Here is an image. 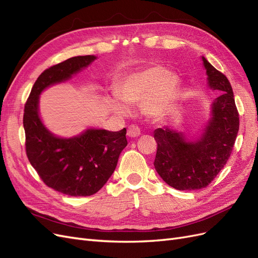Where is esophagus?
<instances>
[{"label": "esophagus", "mask_w": 258, "mask_h": 258, "mask_svg": "<svg viewBox=\"0 0 258 258\" xmlns=\"http://www.w3.org/2000/svg\"><path fill=\"white\" fill-rule=\"evenodd\" d=\"M140 135H141V131H140L139 127L135 126V124H131V126L128 127L127 136H128L129 138H137V137H139Z\"/></svg>", "instance_id": "obj_1"}]
</instances>
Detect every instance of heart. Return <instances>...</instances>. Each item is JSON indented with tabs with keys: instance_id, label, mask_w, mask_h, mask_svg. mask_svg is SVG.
Wrapping results in <instances>:
<instances>
[{
	"instance_id": "heart-1",
	"label": "heart",
	"mask_w": 258,
	"mask_h": 258,
	"mask_svg": "<svg viewBox=\"0 0 258 258\" xmlns=\"http://www.w3.org/2000/svg\"><path fill=\"white\" fill-rule=\"evenodd\" d=\"M179 87L178 77L160 66L147 68L130 74L117 88V96L127 105H141L148 118H162L172 106ZM110 106L118 115L126 116L129 111L118 100L111 99Z\"/></svg>"
}]
</instances>
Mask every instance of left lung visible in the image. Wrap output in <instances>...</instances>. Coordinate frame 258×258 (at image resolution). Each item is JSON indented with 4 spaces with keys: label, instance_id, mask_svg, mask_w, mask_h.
Listing matches in <instances>:
<instances>
[{
    "label": "left lung",
    "instance_id": "obj_1",
    "mask_svg": "<svg viewBox=\"0 0 258 258\" xmlns=\"http://www.w3.org/2000/svg\"><path fill=\"white\" fill-rule=\"evenodd\" d=\"M201 59L208 87L221 91L211 104L205 128L195 138L169 126L154 131L157 142L155 169L177 190L201 189L212 182L230 157L239 131V114L229 81L204 56Z\"/></svg>",
    "mask_w": 258,
    "mask_h": 258
}]
</instances>
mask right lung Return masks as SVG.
Segmentation results:
<instances>
[{
    "instance_id": "add662e5",
    "label": "right lung",
    "mask_w": 258,
    "mask_h": 258,
    "mask_svg": "<svg viewBox=\"0 0 258 258\" xmlns=\"http://www.w3.org/2000/svg\"><path fill=\"white\" fill-rule=\"evenodd\" d=\"M96 59L92 54L77 56L45 70L33 85L23 114L30 163L48 187L72 197L91 196L102 188L128 144L126 128H88L79 136L61 138L43 123L38 104L45 89L72 79Z\"/></svg>"
}]
</instances>
